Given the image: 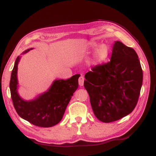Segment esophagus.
Returning <instances> with one entry per match:
<instances>
[{"mask_svg": "<svg viewBox=\"0 0 156 156\" xmlns=\"http://www.w3.org/2000/svg\"><path fill=\"white\" fill-rule=\"evenodd\" d=\"M84 83V77L81 75L80 77L79 78V84L80 86H83Z\"/></svg>", "mask_w": 156, "mask_h": 156, "instance_id": "1", "label": "esophagus"}]
</instances>
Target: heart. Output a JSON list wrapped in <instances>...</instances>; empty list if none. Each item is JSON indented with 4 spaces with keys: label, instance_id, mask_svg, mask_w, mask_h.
I'll return each mask as SVG.
<instances>
[{
    "label": "heart",
    "instance_id": "heart-1",
    "mask_svg": "<svg viewBox=\"0 0 156 156\" xmlns=\"http://www.w3.org/2000/svg\"><path fill=\"white\" fill-rule=\"evenodd\" d=\"M90 49H94L92 55L91 62L94 65H98L105 61L110 55V48L106 44H99L96 41H91L88 44Z\"/></svg>",
    "mask_w": 156,
    "mask_h": 156
}]
</instances>
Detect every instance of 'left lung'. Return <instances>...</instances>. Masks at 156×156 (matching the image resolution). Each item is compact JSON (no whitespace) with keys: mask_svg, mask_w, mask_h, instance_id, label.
Masks as SVG:
<instances>
[{"mask_svg":"<svg viewBox=\"0 0 156 156\" xmlns=\"http://www.w3.org/2000/svg\"><path fill=\"white\" fill-rule=\"evenodd\" d=\"M95 116L104 122L116 121L134 110L143 83V71L135 50L115 41L110 61L85 75Z\"/></svg>","mask_w":156,"mask_h":156,"instance_id":"8db88e82","label":"left lung"}]
</instances>
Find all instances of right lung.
<instances>
[{
  "label": "right lung",
  "mask_w": 156,
  "mask_h": 156,
  "mask_svg": "<svg viewBox=\"0 0 156 156\" xmlns=\"http://www.w3.org/2000/svg\"><path fill=\"white\" fill-rule=\"evenodd\" d=\"M33 48L21 54L27 53ZM21 58L18 56L15 62L10 80V91L14 107L19 116L33 125L41 127H51L62 120L66 106L77 90L80 75L68 79H55L47 91L30 100H25L18 93V65Z\"/></svg>",
  "instance_id": "obj_1"
}]
</instances>
